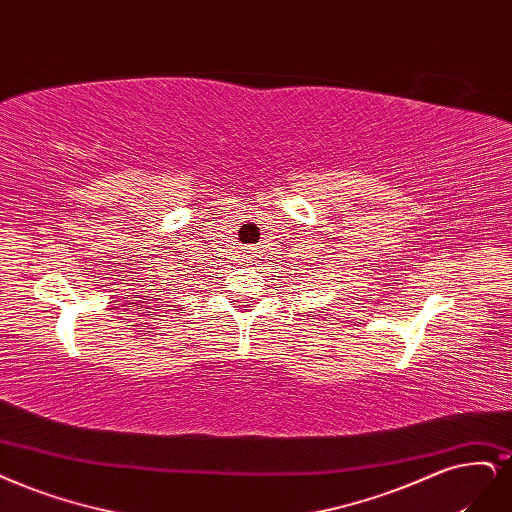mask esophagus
<instances>
[{
  "label": "esophagus",
  "mask_w": 512,
  "mask_h": 512,
  "mask_svg": "<svg viewBox=\"0 0 512 512\" xmlns=\"http://www.w3.org/2000/svg\"><path fill=\"white\" fill-rule=\"evenodd\" d=\"M254 256H256V254H254V252H250V250H248V252H245V256H243V260H245V262H252V260H254Z\"/></svg>",
  "instance_id": "obj_1"
}]
</instances>
